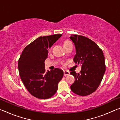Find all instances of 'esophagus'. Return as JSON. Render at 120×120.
I'll use <instances>...</instances> for the list:
<instances>
[{
  "instance_id": "34e87169",
  "label": "esophagus",
  "mask_w": 120,
  "mask_h": 120,
  "mask_svg": "<svg viewBox=\"0 0 120 120\" xmlns=\"http://www.w3.org/2000/svg\"><path fill=\"white\" fill-rule=\"evenodd\" d=\"M64 76H68L70 74V72L68 71H64Z\"/></svg>"
}]
</instances>
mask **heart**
I'll list each match as a JSON object with an SVG mask.
<instances>
[{
    "mask_svg": "<svg viewBox=\"0 0 120 120\" xmlns=\"http://www.w3.org/2000/svg\"><path fill=\"white\" fill-rule=\"evenodd\" d=\"M70 43H72L70 41H68V40L65 41L64 43V46H66L67 45H68V44H70Z\"/></svg>",
    "mask_w": 120,
    "mask_h": 120,
    "instance_id": "b5f03b06",
    "label": "heart"
}]
</instances>
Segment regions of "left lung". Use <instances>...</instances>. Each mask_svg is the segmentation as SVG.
<instances>
[{"label":"left lung","instance_id":"1","mask_svg":"<svg viewBox=\"0 0 120 120\" xmlns=\"http://www.w3.org/2000/svg\"><path fill=\"white\" fill-rule=\"evenodd\" d=\"M70 38L76 47L74 62L82 64L79 74L70 72L75 79L71 90L79 96H87L94 93L102 80L106 68L104 54L101 49L88 38L71 34Z\"/></svg>","mask_w":120,"mask_h":120}]
</instances>
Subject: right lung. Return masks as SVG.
Segmentation results:
<instances>
[{
	"label": "right lung",
	"instance_id": "obj_1",
	"mask_svg": "<svg viewBox=\"0 0 120 120\" xmlns=\"http://www.w3.org/2000/svg\"><path fill=\"white\" fill-rule=\"evenodd\" d=\"M62 34L40 36L24 48L18 61L19 74L29 93L40 99L51 98L56 94L64 72L55 68L45 71L44 61L49 48Z\"/></svg>",
	"mask_w": 120,
	"mask_h": 120
}]
</instances>
